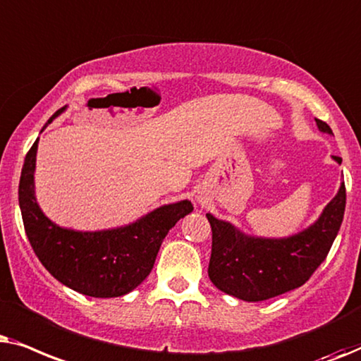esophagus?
<instances>
[{
  "mask_svg": "<svg viewBox=\"0 0 361 361\" xmlns=\"http://www.w3.org/2000/svg\"><path fill=\"white\" fill-rule=\"evenodd\" d=\"M198 201H200V200H198Z\"/></svg>",
  "mask_w": 361,
  "mask_h": 361,
  "instance_id": "obj_1",
  "label": "esophagus"
}]
</instances>
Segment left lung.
<instances>
[{
    "label": "left lung",
    "mask_w": 361,
    "mask_h": 361,
    "mask_svg": "<svg viewBox=\"0 0 361 361\" xmlns=\"http://www.w3.org/2000/svg\"><path fill=\"white\" fill-rule=\"evenodd\" d=\"M322 133L334 135L331 128L315 118ZM342 163V158L331 155ZM345 183L322 209L319 218L299 233L284 238L247 234L238 226L208 213L213 231V247L208 267L211 282L224 294L246 302L272 299L304 286L315 269L325 261L337 238L345 213Z\"/></svg>",
    "instance_id": "1"
}]
</instances>
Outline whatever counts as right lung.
<instances>
[{
  "mask_svg": "<svg viewBox=\"0 0 361 361\" xmlns=\"http://www.w3.org/2000/svg\"><path fill=\"white\" fill-rule=\"evenodd\" d=\"M66 109L67 105L57 110L42 130ZM37 143L39 137L24 158L18 191L24 229L37 259L52 277L79 294L110 299L132 292L150 274L168 231L193 211L191 201L161 204L133 223L117 228L97 231L64 228L47 218L37 203L35 185Z\"/></svg>",
  "mask_w": 361,
  "mask_h": 361,
  "instance_id": "right-lung-1",
  "label": "right lung"
}]
</instances>
